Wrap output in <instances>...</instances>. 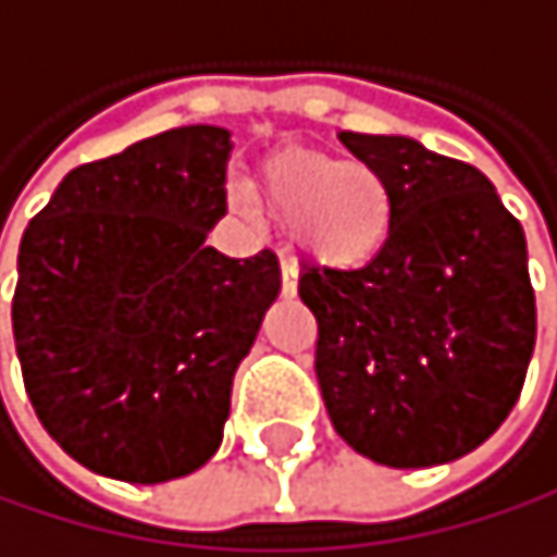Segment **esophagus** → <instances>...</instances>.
I'll list each match as a JSON object with an SVG mask.
<instances>
[{"label": "esophagus", "instance_id": "esophagus-1", "mask_svg": "<svg viewBox=\"0 0 557 557\" xmlns=\"http://www.w3.org/2000/svg\"><path fill=\"white\" fill-rule=\"evenodd\" d=\"M298 292V269L292 259H282V295H295Z\"/></svg>", "mask_w": 557, "mask_h": 557}]
</instances>
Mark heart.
Masks as SVG:
<instances>
[{
	"label": "heart",
	"mask_w": 557,
	"mask_h": 557,
	"mask_svg": "<svg viewBox=\"0 0 557 557\" xmlns=\"http://www.w3.org/2000/svg\"><path fill=\"white\" fill-rule=\"evenodd\" d=\"M259 202L275 222L292 225L305 252L332 269L379 259L395 228V199L382 172L319 149L272 152L259 165Z\"/></svg>",
	"instance_id": "b5f03b06"
}]
</instances>
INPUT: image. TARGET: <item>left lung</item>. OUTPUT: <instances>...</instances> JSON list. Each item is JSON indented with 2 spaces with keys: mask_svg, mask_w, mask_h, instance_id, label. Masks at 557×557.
I'll list each match as a JSON object with an SVG mask.
<instances>
[{
  "mask_svg": "<svg viewBox=\"0 0 557 557\" xmlns=\"http://www.w3.org/2000/svg\"><path fill=\"white\" fill-rule=\"evenodd\" d=\"M338 138L388 182L395 228L369 265L298 275L329 419L379 465L455 461L508 419L535 351L524 232L475 165L408 135Z\"/></svg>",
  "mask_w": 557,
  "mask_h": 557,
  "instance_id": "left-lung-1",
  "label": "left lung"
}]
</instances>
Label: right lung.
Returning <instances> with one entry per match:
<instances>
[{"label": "right lung", "instance_id": "right-lung-1", "mask_svg": "<svg viewBox=\"0 0 557 557\" xmlns=\"http://www.w3.org/2000/svg\"><path fill=\"white\" fill-rule=\"evenodd\" d=\"M232 132L182 125L72 169L18 245L12 332L42 429L96 475L159 485L222 445L278 259L206 245Z\"/></svg>", "mask_w": 557, "mask_h": 557}]
</instances>
